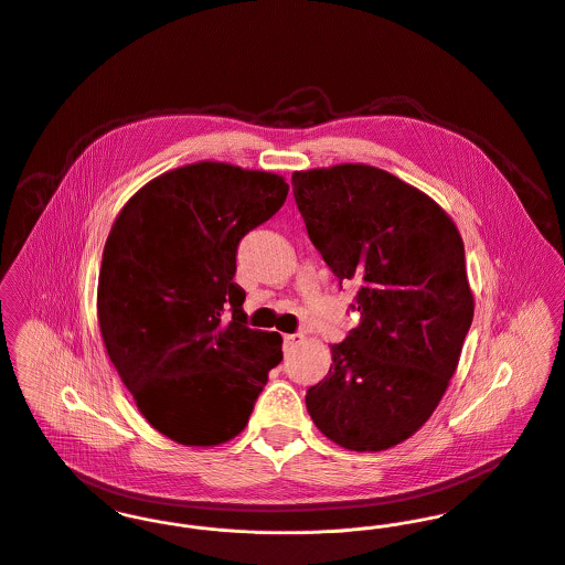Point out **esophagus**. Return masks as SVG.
I'll use <instances>...</instances> for the list:
<instances>
[{
	"label": "esophagus",
	"instance_id": "esophagus-1",
	"mask_svg": "<svg viewBox=\"0 0 565 565\" xmlns=\"http://www.w3.org/2000/svg\"><path fill=\"white\" fill-rule=\"evenodd\" d=\"M303 338H306L303 333H288V335H284V347H286V349H292V347L299 344Z\"/></svg>",
	"mask_w": 565,
	"mask_h": 565
}]
</instances>
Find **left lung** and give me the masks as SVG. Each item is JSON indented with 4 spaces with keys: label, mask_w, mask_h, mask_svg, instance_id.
I'll list each match as a JSON object with an SVG mask.
<instances>
[{
    "label": "left lung",
    "mask_w": 565,
    "mask_h": 565,
    "mask_svg": "<svg viewBox=\"0 0 565 565\" xmlns=\"http://www.w3.org/2000/svg\"><path fill=\"white\" fill-rule=\"evenodd\" d=\"M292 192L331 273L360 284V324L331 344L308 412L342 448H392L431 418L457 371L475 316L463 241L429 194L369 164L295 171Z\"/></svg>",
    "instance_id": "left-lung-1"
}]
</instances>
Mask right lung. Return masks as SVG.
<instances>
[{
    "mask_svg": "<svg viewBox=\"0 0 565 565\" xmlns=\"http://www.w3.org/2000/svg\"><path fill=\"white\" fill-rule=\"evenodd\" d=\"M286 196L277 173L203 160L147 182L113 223L102 338L138 412L178 444L236 438L284 358L279 333L247 327L234 275L238 243Z\"/></svg>",
    "mask_w": 565,
    "mask_h": 565,
    "instance_id": "obj_1",
    "label": "right lung"
}]
</instances>
